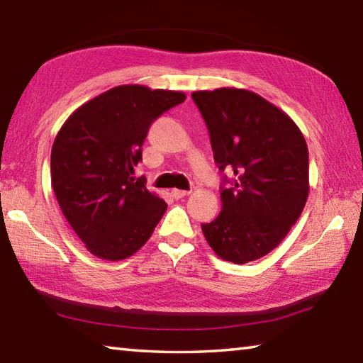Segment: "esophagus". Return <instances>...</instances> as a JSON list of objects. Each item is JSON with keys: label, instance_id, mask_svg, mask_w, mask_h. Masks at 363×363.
<instances>
[{"label": "esophagus", "instance_id": "1", "mask_svg": "<svg viewBox=\"0 0 363 363\" xmlns=\"http://www.w3.org/2000/svg\"><path fill=\"white\" fill-rule=\"evenodd\" d=\"M189 194H190L189 190H179V189H173V190H171V196H173V199H176V200L184 199V196L189 195Z\"/></svg>", "mask_w": 363, "mask_h": 363}]
</instances>
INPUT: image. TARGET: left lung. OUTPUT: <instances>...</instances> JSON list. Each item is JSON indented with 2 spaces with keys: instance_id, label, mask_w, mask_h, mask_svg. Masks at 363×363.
I'll list each match as a JSON object with an SVG mask.
<instances>
[{
  "instance_id": "obj_1",
  "label": "left lung",
  "mask_w": 363,
  "mask_h": 363,
  "mask_svg": "<svg viewBox=\"0 0 363 363\" xmlns=\"http://www.w3.org/2000/svg\"><path fill=\"white\" fill-rule=\"evenodd\" d=\"M192 98L206 122L214 162L233 174L223 176L220 214L201 223L204 238L227 262L260 259L286 238L305 208V138L291 117L254 91L223 87L194 91Z\"/></svg>"
}]
</instances>
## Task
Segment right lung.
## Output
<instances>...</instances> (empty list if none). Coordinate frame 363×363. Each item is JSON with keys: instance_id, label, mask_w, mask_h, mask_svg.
<instances>
[{"instance_id": "1", "label": "right lung", "mask_w": 363, "mask_h": 363, "mask_svg": "<svg viewBox=\"0 0 363 363\" xmlns=\"http://www.w3.org/2000/svg\"><path fill=\"white\" fill-rule=\"evenodd\" d=\"M186 100L182 91L118 85L72 113L50 154L52 187L81 241L104 260H123L150 238L167 203L135 179L149 127Z\"/></svg>"}]
</instances>
